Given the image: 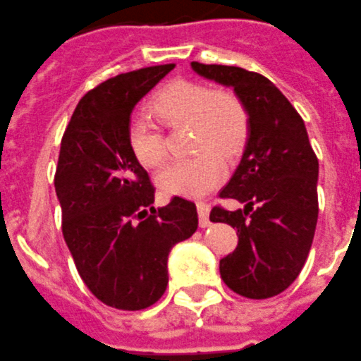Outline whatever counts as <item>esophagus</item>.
<instances>
[{
	"label": "esophagus",
	"instance_id": "1",
	"mask_svg": "<svg viewBox=\"0 0 361 361\" xmlns=\"http://www.w3.org/2000/svg\"><path fill=\"white\" fill-rule=\"evenodd\" d=\"M197 213H199V226L204 229L209 227V204L204 201L197 202Z\"/></svg>",
	"mask_w": 361,
	"mask_h": 361
}]
</instances>
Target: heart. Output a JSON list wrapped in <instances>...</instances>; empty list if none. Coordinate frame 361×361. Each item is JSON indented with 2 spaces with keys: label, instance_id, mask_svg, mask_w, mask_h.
Wrapping results in <instances>:
<instances>
[{
  "label": "heart",
  "instance_id": "obj_1",
  "mask_svg": "<svg viewBox=\"0 0 361 361\" xmlns=\"http://www.w3.org/2000/svg\"><path fill=\"white\" fill-rule=\"evenodd\" d=\"M152 109L166 125L190 121L192 148L198 152L188 159L167 164L155 181L166 195L208 194L226 176V164L215 152H236L247 137V111L236 95L215 92L192 80H173L152 100ZM127 145L134 159L145 167H155L166 157V141L159 125L145 116H134L127 127Z\"/></svg>",
  "mask_w": 361,
  "mask_h": 361
}]
</instances>
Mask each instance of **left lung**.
<instances>
[{"label":"left lung","mask_w":361,"mask_h":361,"mask_svg":"<svg viewBox=\"0 0 361 361\" xmlns=\"http://www.w3.org/2000/svg\"><path fill=\"white\" fill-rule=\"evenodd\" d=\"M190 66L233 87L248 120L243 155L220 192L245 208L215 206L209 213L212 222L238 229V247L220 259V277L245 298H271L296 281L312 247L319 162L302 116L271 80L240 66Z\"/></svg>","instance_id":"obj_1"}]
</instances>
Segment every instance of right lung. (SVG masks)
Wrapping results in <instances>:
<instances>
[{"mask_svg":"<svg viewBox=\"0 0 361 361\" xmlns=\"http://www.w3.org/2000/svg\"><path fill=\"white\" fill-rule=\"evenodd\" d=\"M174 65L120 73L87 92L61 139L56 195L80 279L106 305L141 310L166 293L171 248L197 229L192 201L155 208V188L127 145L135 104Z\"/></svg>","mask_w":361,"mask_h":361,"instance_id":"obj_1","label":"right lung"}]
</instances>
